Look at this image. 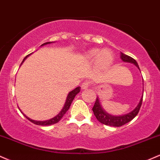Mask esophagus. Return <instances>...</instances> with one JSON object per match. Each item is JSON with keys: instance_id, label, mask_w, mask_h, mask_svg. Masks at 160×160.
Instances as JSON below:
<instances>
[{"instance_id": "1", "label": "esophagus", "mask_w": 160, "mask_h": 160, "mask_svg": "<svg viewBox=\"0 0 160 160\" xmlns=\"http://www.w3.org/2000/svg\"><path fill=\"white\" fill-rule=\"evenodd\" d=\"M89 87H90V82H84V83L82 84V90L87 89V88H88Z\"/></svg>"}]
</instances>
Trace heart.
I'll return each mask as SVG.
<instances>
[{
  "mask_svg": "<svg viewBox=\"0 0 160 160\" xmlns=\"http://www.w3.org/2000/svg\"><path fill=\"white\" fill-rule=\"evenodd\" d=\"M86 57L89 59L94 60L97 58V65L101 68H106L112 63L113 57L112 53L107 49H103L99 52L97 48H93V49L88 51L86 54Z\"/></svg>",
  "mask_w": 160,
  "mask_h": 160,
  "instance_id": "1",
  "label": "heart"
}]
</instances>
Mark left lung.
<instances>
[{"label":"left lung","mask_w":160,"mask_h":160,"mask_svg":"<svg viewBox=\"0 0 160 160\" xmlns=\"http://www.w3.org/2000/svg\"><path fill=\"white\" fill-rule=\"evenodd\" d=\"M121 58L122 61L124 62H128V63H133L134 65H136L137 67H138V69L140 70L139 67H138V63H137L135 59H133L132 58L129 57V56L127 55V54L121 53ZM142 97L140 99V102L138 104L135 109H133L132 112H129V113H127L126 114H123V115H119V116H115V115H112V114H108V112H106V110L103 109L102 107V105H101L100 101H99V97H97V99H96V102L94 106H93V114H94L95 117L97 118V119L102 123V124L107 125V126H111V127H121V126L126 124L128 122L131 121L138 114V112H139L141 106H142Z\"/></svg>","instance_id":"1"}]
</instances>
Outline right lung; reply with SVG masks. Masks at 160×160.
<instances>
[{
	"label": "right lung",
	"instance_id": "right-lung-1",
	"mask_svg": "<svg viewBox=\"0 0 160 160\" xmlns=\"http://www.w3.org/2000/svg\"><path fill=\"white\" fill-rule=\"evenodd\" d=\"M49 43H52V42L43 43L42 45H41V46H44V45H46V44H49ZM28 55H27L25 58H24V60H23V61H22V63H23V62L24 61V60H25L26 58H28ZM22 63H21V64H22ZM80 90H81V88L80 87H77L76 88H75V89L73 90V91L69 92V93H68V96H67V99H66V102H65V104H64V106H63V108H62V110L61 111V112H60V113L58 114V115H56L55 117L53 118H52V119L47 120V121H33V120H32V119H30V118H28L27 116H26L24 114H23L24 116L26 118H27V119L29 120L30 121L32 122V123H34V124H36V125L48 126V125L54 124V123H57L58 122H59L60 121H61V119L62 118H63V116L64 115V114H66V112H67V111H68V109L69 108V107H70L71 103H72V100H73V99H74L75 97H76V95L77 94V93H79Z\"/></svg>",
	"mask_w": 160,
	"mask_h": 160
}]
</instances>
